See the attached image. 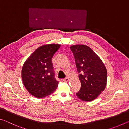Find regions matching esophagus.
Masks as SVG:
<instances>
[{
    "label": "esophagus",
    "instance_id": "1",
    "mask_svg": "<svg viewBox=\"0 0 129 129\" xmlns=\"http://www.w3.org/2000/svg\"><path fill=\"white\" fill-rule=\"evenodd\" d=\"M69 80V78H68V77H66L65 78H64V79H63V81H65V82H68Z\"/></svg>",
    "mask_w": 129,
    "mask_h": 129
}]
</instances>
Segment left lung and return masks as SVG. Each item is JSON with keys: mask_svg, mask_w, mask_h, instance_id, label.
<instances>
[{"mask_svg": "<svg viewBox=\"0 0 129 129\" xmlns=\"http://www.w3.org/2000/svg\"><path fill=\"white\" fill-rule=\"evenodd\" d=\"M70 48L75 57L81 81V89L76 94L82 101H93L106 87V67L90 47L79 44L72 45Z\"/></svg>", "mask_w": 129, "mask_h": 129, "instance_id": "8db88e82", "label": "left lung"}]
</instances>
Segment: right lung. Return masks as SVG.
I'll return each instance as SVG.
<instances>
[{"mask_svg": "<svg viewBox=\"0 0 129 129\" xmlns=\"http://www.w3.org/2000/svg\"><path fill=\"white\" fill-rule=\"evenodd\" d=\"M60 44L44 45L39 47L25 61L21 77L26 89L33 96L43 98L53 93L58 86L52 58Z\"/></svg>", "mask_w": 129, "mask_h": 129, "instance_id": "obj_1", "label": "right lung"}]
</instances>
